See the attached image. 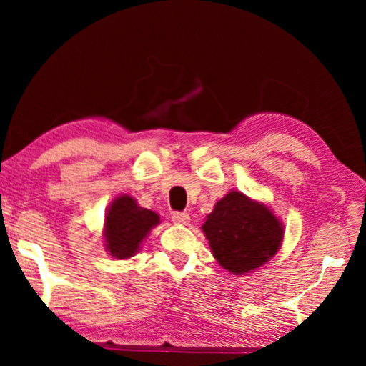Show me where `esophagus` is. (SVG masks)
<instances>
[{
  "label": "esophagus",
  "mask_w": 366,
  "mask_h": 366,
  "mask_svg": "<svg viewBox=\"0 0 366 366\" xmlns=\"http://www.w3.org/2000/svg\"><path fill=\"white\" fill-rule=\"evenodd\" d=\"M172 221L176 222V224H189V221H190V216H189V213H185V212H174L172 213Z\"/></svg>",
  "instance_id": "esophagus-1"
}]
</instances>
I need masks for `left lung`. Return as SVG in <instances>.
Returning <instances> with one entry per match:
<instances>
[{
    "mask_svg": "<svg viewBox=\"0 0 366 366\" xmlns=\"http://www.w3.org/2000/svg\"><path fill=\"white\" fill-rule=\"evenodd\" d=\"M202 229L213 257L231 274L263 266L276 255L284 237L281 221L271 209L240 192L221 198Z\"/></svg>",
    "mask_w": 366,
    "mask_h": 366,
    "instance_id": "1",
    "label": "left lung"
}]
</instances>
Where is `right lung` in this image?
I'll list each match as a JSON object with an SVG mask.
<instances>
[{
  "mask_svg": "<svg viewBox=\"0 0 366 366\" xmlns=\"http://www.w3.org/2000/svg\"><path fill=\"white\" fill-rule=\"evenodd\" d=\"M158 222L159 216L152 209L139 207L132 197H117L108 208L104 219L107 250L117 259L134 257L140 249L142 240Z\"/></svg>",
  "mask_w": 366,
  "mask_h": 366,
  "instance_id": "obj_1",
  "label": "right lung"
}]
</instances>
